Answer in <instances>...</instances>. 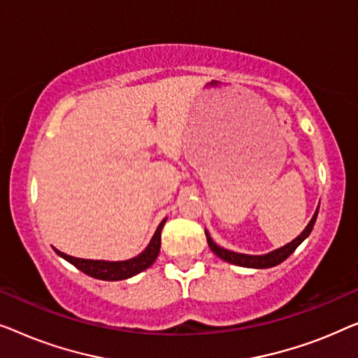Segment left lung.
I'll return each mask as SVG.
<instances>
[{"instance_id": "1", "label": "left lung", "mask_w": 358, "mask_h": 358, "mask_svg": "<svg viewBox=\"0 0 358 358\" xmlns=\"http://www.w3.org/2000/svg\"><path fill=\"white\" fill-rule=\"evenodd\" d=\"M318 209H320V206L316 208L313 217H311L308 225H306L303 231H301L296 238L292 240L290 243L280 246V248H278V250L269 251V253H266V255H245V253H236V251L225 250V248H222V246H219L217 243H214V240L210 238L208 230H206V238H208V245H209V248L213 250V253L217 255L220 259L227 261V263H230V264L243 266V268H253V269L274 268V266L280 264L282 261H285L287 258H289V256L296 250V246H299L301 241H303L306 236L311 234L313 225L316 222V217H318Z\"/></svg>"}]
</instances>
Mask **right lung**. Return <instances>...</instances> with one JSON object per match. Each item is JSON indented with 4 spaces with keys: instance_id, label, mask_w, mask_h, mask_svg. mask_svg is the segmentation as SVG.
<instances>
[{
    "instance_id": "add662e5",
    "label": "right lung",
    "mask_w": 358,
    "mask_h": 358,
    "mask_svg": "<svg viewBox=\"0 0 358 358\" xmlns=\"http://www.w3.org/2000/svg\"><path fill=\"white\" fill-rule=\"evenodd\" d=\"M167 219H164L162 222L159 224L157 230L150 238L149 245L145 246L144 251H141L138 256L134 258L124 259V261H103V259H84V258H74V256H69L63 251L53 248L57 251L58 256H62L63 259H66L68 263H71L74 268L83 271L84 274L90 275L94 279L100 280H123L129 279L133 275L143 273L144 269L150 268L154 264V261L157 259L159 251H160V234H162V229Z\"/></svg>"
}]
</instances>
